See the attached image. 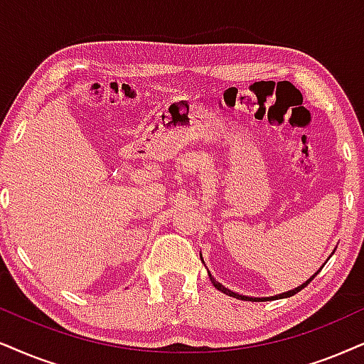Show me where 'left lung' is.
<instances>
[{"label": "left lung", "instance_id": "1", "mask_svg": "<svg viewBox=\"0 0 364 364\" xmlns=\"http://www.w3.org/2000/svg\"><path fill=\"white\" fill-rule=\"evenodd\" d=\"M334 252H336V248H334ZM334 252H333V254H334ZM200 259H201V264H205V260H203V255H201V252H200ZM324 265H326V264H324ZM324 265H323V267H324ZM205 267H206V264H205ZM323 267H321V269H323ZM321 269H319V270H321ZM206 272H208V277H210V280H211V284H213L215 287L218 289V291H222L223 294H227V296H232V297H235V299H242V301H243V299H245V301H247V299H248V301H255V302H257V301H274V299H284V297H291V296H294V294H296V292L301 291V289H304L306 285L309 284L311 280L314 279L317 274H319V272H316L314 275H312V277H311L309 280H306V282L302 284V285H299V287L292 289V291H287V292L277 294V296H270V297H247V296H242V294H237V292L230 291V289H227V287H223L222 284H220V282H216V280L213 279V275H211L210 270H206Z\"/></svg>", "mask_w": 364, "mask_h": 364}]
</instances>
